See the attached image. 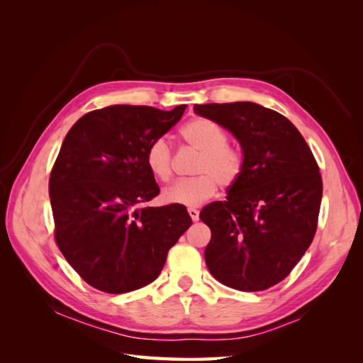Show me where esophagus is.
Masks as SVG:
<instances>
[{
    "mask_svg": "<svg viewBox=\"0 0 363 363\" xmlns=\"http://www.w3.org/2000/svg\"><path fill=\"white\" fill-rule=\"evenodd\" d=\"M188 213L192 218V221H199L200 219V212L196 208H188Z\"/></svg>",
    "mask_w": 363,
    "mask_h": 363,
    "instance_id": "1",
    "label": "esophagus"
}]
</instances>
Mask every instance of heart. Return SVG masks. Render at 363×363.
<instances>
[{
    "label": "heart",
    "mask_w": 363,
    "mask_h": 363,
    "mask_svg": "<svg viewBox=\"0 0 363 363\" xmlns=\"http://www.w3.org/2000/svg\"><path fill=\"white\" fill-rule=\"evenodd\" d=\"M183 140L200 151L195 162L194 177L172 183L162 192L167 204L196 207L215 194L218 184L232 188L245 169L244 152L228 144V133L207 118H195L180 130ZM145 163L152 177L168 182L172 177V148L164 138L151 142L145 151Z\"/></svg>",
    "instance_id": "1"
}]
</instances>
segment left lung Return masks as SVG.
<instances>
[{
    "label": "left lung",
    "mask_w": 363,
    "mask_h": 363,
    "mask_svg": "<svg viewBox=\"0 0 363 363\" xmlns=\"http://www.w3.org/2000/svg\"><path fill=\"white\" fill-rule=\"evenodd\" d=\"M194 112L230 130L245 156L225 201L203 207L212 232L204 251L212 276L228 288L265 291L289 276L316 233L320 168L288 118L256 103L195 104Z\"/></svg>",
    "instance_id": "obj_1"
}]
</instances>
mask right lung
Returning a JSON list of instances; mask_svg holds the SVG:
<instances>
[{"mask_svg":"<svg viewBox=\"0 0 363 363\" xmlns=\"http://www.w3.org/2000/svg\"><path fill=\"white\" fill-rule=\"evenodd\" d=\"M150 106H108L68 131L50 175L54 239L92 288L125 294L155 281L192 225L184 206H144L160 189L145 151L183 116Z\"/></svg>","mask_w":363,"mask_h":363,"instance_id":"obj_1","label":"right lung"}]
</instances>
